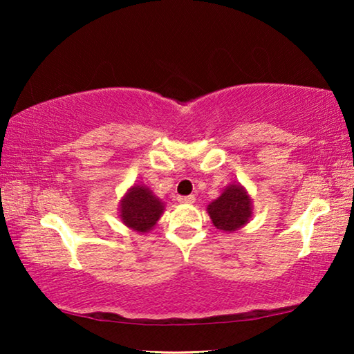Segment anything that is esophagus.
<instances>
[{
    "label": "esophagus",
    "instance_id": "1",
    "mask_svg": "<svg viewBox=\"0 0 354 354\" xmlns=\"http://www.w3.org/2000/svg\"><path fill=\"white\" fill-rule=\"evenodd\" d=\"M178 201H179V203H184V205H194V203H195V196H194V195L179 196Z\"/></svg>",
    "mask_w": 354,
    "mask_h": 354
}]
</instances>
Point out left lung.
Masks as SVG:
<instances>
[{
	"label": "left lung",
	"mask_w": 354,
	"mask_h": 354,
	"mask_svg": "<svg viewBox=\"0 0 354 354\" xmlns=\"http://www.w3.org/2000/svg\"><path fill=\"white\" fill-rule=\"evenodd\" d=\"M206 211L217 230L234 232L250 223L253 217V201L242 184L231 183L218 198L209 203Z\"/></svg>",
	"instance_id": "1"
}]
</instances>
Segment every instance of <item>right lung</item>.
Instances as JSON below:
<instances>
[{
  "label": "right lung",
  "mask_w": 354,
  "mask_h": 354,
  "mask_svg": "<svg viewBox=\"0 0 354 354\" xmlns=\"http://www.w3.org/2000/svg\"><path fill=\"white\" fill-rule=\"evenodd\" d=\"M118 211L123 225L139 234H145L162 217L165 203L158 198L145 184H134L120 200Z\"/></svg>",
  "instance_id": "1"
}]
</instances>
